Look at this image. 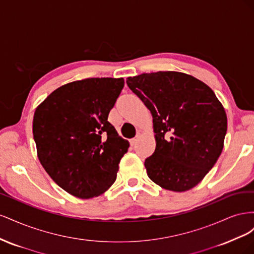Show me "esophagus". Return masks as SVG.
<instances>
[{"label": "esophagus", "instance_id": "34e87169", "mask_svg": "<svg viewBox=\"0 0 254 254\" xmlns=\"http://www.w3.org/2000/svg\"><path fill=\"white\" fill-rule=\"evenodd\" d=\"M137 140H139V135H136L135 137H133V139L130 140V145H131V146H134V145L136 144Z\"/></svg>", "mask_w": 254, "mask_h": 254}]
</instances>
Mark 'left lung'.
<instances>
[{
	"label": "left lung",
	"instance_id": "8db88e82",
	"mask_svg": "<svg viewBox=\"0 0 254 254\" xmlns=\"http://www.w3.org/2000/svg\"><path fill=\"white\" fill-rule=\"evenodd\" d=\"M126 82L152 115L156 149L145 160L149 179L173 191L193 189L224 148V106L209 86L186 73H143Z\"/></svg>",
	"mask_w": 254,
	"mask_h": 254
}]
</instances>
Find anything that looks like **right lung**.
<instances>
[{
  "label": "right lung",
  "instance_id": "add662e5",
  "mask_svg": "<svg viewBox=\"0 0 254 254\" xmlns=\"http://www.w3.org/2000/svg\"><path fill=\"white\" fill-rule=\"evenodd\" d=\"M123 78H87L59 87L37 107L33 134L51 178L68 194L97 197L117 179L129 147L108 122Z\"/></svg>",
  "mask_w": 254,
  "mask_h": 254
}]
</instances>
